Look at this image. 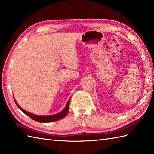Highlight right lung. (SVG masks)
<instances>
[{
    "mask_svg": "<svg viewBox=\"0 0 154 154\" xmlns=\"http://www.w3.org/2000/svg\"><path fill=\"white\" fill-rule=\"evenodd\" d=\"M16 104L17 105L19 109H20L23 112L24 114H26L29 117H30L32 120H34L35 121H37V122H54V121H57L60 119H63V118L67 115V114L69 110V101L70 99L68 100V102L67 103V105L65 106L64 110L62 111V112L58 113L57 114H54V115H50V116H38V115H34V114H32L30 112H26V111L23 110L22 108L18 106V104L16 102V100H14Z\"/></svg>",
    "mask_w": 154,
    "mask_h": 154,
    "instance_id": "1",
    "label": "right lung"
}]
</instances>
